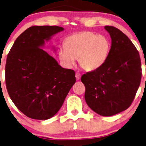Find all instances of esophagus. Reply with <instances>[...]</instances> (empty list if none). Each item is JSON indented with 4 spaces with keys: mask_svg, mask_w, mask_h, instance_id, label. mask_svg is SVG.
<instances>
[{
    "mask_svg": "<svg viewBox=\"0 0 146 146\" xmlns=\"http://www.w3.org/2000/svg\"><path fill=\"white\" fill-rule=\"evenodd\" d=\"M80 77H81V75L79 73H76V80H80Z\"/></svg>",
    "mask_w": 146,
    "mask_h": 146,
    "instance_id": "34e87169",
    "label": "esophagus"
}]
</instances>
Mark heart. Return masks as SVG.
<instances>
[{"instance_id":"1","label":"heart","mask_w":146,"mask_h":146,"mask_svg":"<svg viewBox=\"0 0 146 146\" xmlns=\"http://www.w3.org/2000/svg\"><path fill=\"white\" fill-rule=\"evenodd\" d=\"M110 51L106 37L92 31H82L67 37L59 50V57L66 66L71 67L78 59L80 66L87 71L104 65Z\"/></svg>"}]
</instances>
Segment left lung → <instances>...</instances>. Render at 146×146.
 <instances>
[{
  "instance_id": "obj_1",
  "label": "left lung",
  "mask_w": 146,
  "mask_h": 146,
  "mask_svg": "<svg viewBox=\"0 0 146 146\" xmlns=\"http://www.w3.org/2000/svg\"><path fill=\"white\" fill-rule=\"evenodd\" d=\"M111 47L104 65L82 75L85 99L88 106L102 116L124 111L134 101L141 80V62L134 44L120 30L106 26Z\"/></svg>"
}]
</instances>
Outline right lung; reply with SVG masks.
<instances>
[{"mask_svg": "<svg viewBox=\"0 0 146 146\" xmlns=\"http://www.w3.org/2000/svg\"><path fill=\"white\" fill-rule=\"evenodd\" d=\"M63 30L57 26L29 27L17 38L7 54V92L17 108L32 119L53 117L76 82L74 70L61 68L40 47L45 40Z\"/></svg>", "mask_w": 146, "mask_h": 146, "instance_id": "add662e5", "label": "right lung"}]
</instances>
